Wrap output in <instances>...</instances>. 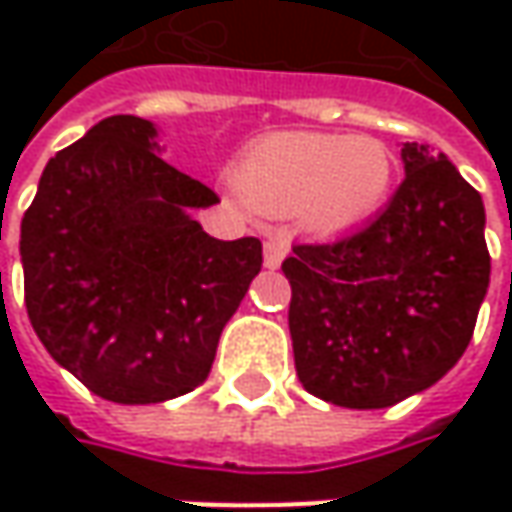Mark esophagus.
I'll use <instances>...</instances> for the list:
<instances>
[{"mask_svg":"<svg viewBox=\"0 0 512 512\" xmlns=\"http://www.w3.org/2000/svg\"><path fill=\"white\" fill-rule=\"evenodd\" d=\"M287 239L285 233L279 230H267V242H265V267H279L282 259L287 256Z\"/></svg>","mask_w":512,"mask_h":512,"instance_id":"1","label":"esophagus"}]
</instances>
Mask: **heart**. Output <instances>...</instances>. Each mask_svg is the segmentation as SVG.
I'll return each instance as SVG.
<instances>
[{"label": "heart", "instance_id": "1", "mask_svg": "<svg viewBox=\"0 0 512 512\" xmlns=\"http://www.w3.org/2000/svg\"><path fill=\"white\" fill-rule=\"evenodd\" d=\"M393 176V153L373 136L285 130L247 145L233 185L259 213H293L305 230L344 233L382 210Z\"/></svg>", "mask_w": 512, "mask_h": 512}]
</instances>
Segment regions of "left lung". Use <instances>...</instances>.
I'll list each match as a JSON object with an SVG mask.
<instances>
[{
  "mask_svg": "<svg viewBox=\"0 0 512 512\" xmlns=\"http://www.w3.org/2000/svg\"><path fill=\"white\" fill-rule=\"evenodd\" d=\"M404 182L362 230L282 262L296 376L339 407L379 410L462 359L490 285L484 202L456 165L402 145Z\"/></svg>",
  "mask_w": 512,
  "mask_h": 512,
  "instance_id": "left-lung-1",
  "label": "left lung"
}]
</instances>
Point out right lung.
Segmentation results:
<instances>
[{"label": "right lung", "mask_w": 512, "mask_h": 512, "mask_svg": "<svg viewBox=\"0 0 512 512\" xmlns=\"http://www.w3.org/2000/svg\"><path fill=\"white\" fill-rule=\"evenodd\" d=\"M159 130L108 116L59 150L22 219L25 307L39 342L90 393L159 404L205 382L262 242L190 216L216 193L159 156Z\"/></svg>", "instance_id": "add662e5"}]
</instances>
